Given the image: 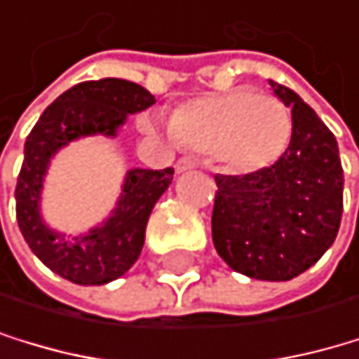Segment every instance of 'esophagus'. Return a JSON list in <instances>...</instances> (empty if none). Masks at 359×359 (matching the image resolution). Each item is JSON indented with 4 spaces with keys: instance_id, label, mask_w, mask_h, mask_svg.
Listing matches in <instances>:
<instances>
[{
    "instance_id": "1",
    "label": "esophagus",
    "mask_w": 359,
    "mask_h": 359,
    "mask_svg": "<svg viewBox=\"0 0 359 359\" xmlns=\"http://www.w3.org/2000/svg\"><path fill=\"white\" fill-rule=\"evenodd\" d=\"M194 168H198V163L194 161V158H178L176 161V172L178 174H183V172H189V170H194Z\"/></svg>"
}]
</instances>
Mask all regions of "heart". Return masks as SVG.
Here are the masks:
<instances>
[{
    "instance_id": "b5f03b06",
    "label": "heart",
    "mask_w": 359,
    "mask_h": 359,
    "mask_svg": "<svg viewBox=\"0 0 359 359\" xmlns=\"http://www.w3.org/2000/svg\"><path fill=\"white\" fill-rule=\"evenodd\" d=\"M172 134L183 147L216 152L233 170L252 172L287 149L291 112L271 95L236 88L178 105L172 114Z\"/></svg>"
}]
</instances>
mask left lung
<instances>
[{
	"mask_svg": "<svg viewBox=\"0 0 359 359\" xmlns=\"http://www.w3.org/2000/svg\"><path fill=\"white\" fill-rule=\"evenodd\" d=\"M291 107V141L269 168L216 176L212 238L233 271L291 280L322 258L342 220L344 172L338 141L296 92L269 81Z\"/></svg>",
	"mask_w": 359,
	"mask_h": 359,
	"instance_id": "8db88e82",
	"label": "left lung"
}]
</instances>
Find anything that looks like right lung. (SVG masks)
Here are the masks:
<instances>
[{
    "label": "right lung",
    "instance_id": "right-lung-1",
    "mask_svg": "<svg viewBox=\"0 0 359 359\" xmlns=\"http://www.w3.org/2000/svg\"><path fill=\"white\" fill-rule=\"evenodd\" d=\"M152 103L154 97L143 86L126 79L83 81L50 103L28 134L15 189L17 223L32 254L70 283L105 285L132 267L141 256L147 218L172 185L174 170H130L112 216L88 233L68 238L50 229L39 212L50 158L81 136H114L128 114Z\"/></svg>",
    "mask_w": 359,
    "mask_h": 359
}]
</instances>
